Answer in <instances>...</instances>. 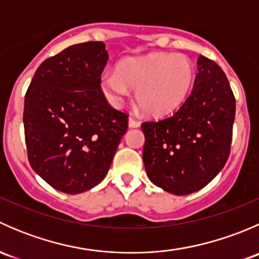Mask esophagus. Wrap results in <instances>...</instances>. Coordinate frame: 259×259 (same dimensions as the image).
<instances>
[{"instance_id": "esophagus-1", "label": "esophagus", "mask_w": 259, "mask_h": 259, "mask_svg": "<svg viewBox=\"0 0 259 259\" xmlns=\"http://www.w3.org/2000/svg\"><path fill=\"white\" fill-rule=\"evenodd\" d=\"M140 121H138L137 119H134L133 116L129 117V127H139Z\"/></svg>"}]
</instances>
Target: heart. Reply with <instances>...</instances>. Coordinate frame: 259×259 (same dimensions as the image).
<instances>
[{"label": "heart", "mask_w": 259, "mask_h": 259, "mask_svg": "<svg viewBox=\"0 0 259 259\" xmlns=\"http://www.w3.org/2000/svg\"><path fill=\"white\" fill-rule=\"evenodd\" d=\"M193 81L194 66L185 55L160 52L121 60L116 71L101 75L100 85L113 105H120L129 95V85L145 113L164 115L185 100Z\"/></svg>", "instance_id": "b5f03b06"}]
</instances>
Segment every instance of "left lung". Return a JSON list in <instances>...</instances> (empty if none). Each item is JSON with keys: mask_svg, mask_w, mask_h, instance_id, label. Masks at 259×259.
Masks as SVG:
<instances>
[{"mask_svg": "<svg viewBox=\"0 0 259 259\" xmlns=\"http://www.w3.org/2000/svg\"><path fill=\"white\" fill-rule=\"evenodd\" d=\"M194 86L173 115L142 124L149 179L165 192L187 195L204 188L231 153L236 99L223 70L200 55Z\"/></svg>", "mask_w": 259, "mask_h": 259, "instance_id": "1", "label": "left lung"}]
</instances>
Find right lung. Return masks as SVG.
I'll list each match as a JSON object with an SVG mask.
<instances>
[{"label": "right lung", "mask_w": 259, "mask_h": 259, "mask_svg": "<svg viewBox=\"0 0 259 259\" xmlns=\"http://www.w3.org/2000/svg\"><path fill=\"white\" fill-rule=\"evenodd\" d=\"M108 59L100 41L70 46L38 66L25 95L30 165L62 193L79 194L105 178L127 130V114L101 90Z\"/></svg>", "instance_id": "obj_1"}]
</instances>
